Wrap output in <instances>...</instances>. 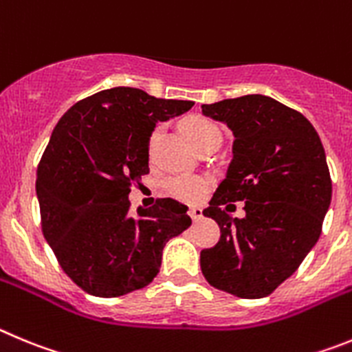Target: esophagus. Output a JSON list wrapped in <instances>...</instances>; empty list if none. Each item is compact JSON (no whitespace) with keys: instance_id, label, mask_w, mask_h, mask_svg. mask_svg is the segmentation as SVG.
Listing matches in <instances>:
<instances>
[{"instance_id":"obj_1","label":"esophagus","mask_w":352,"mask_h":352,"mask_svg":"<svg viewBox=\"0 0 352 352\" xmlns=\"http://www.w3.org/2000/svg\"><path fill=\"white\" fill-rule=\"evenodd\" d=\"M189 215H191V219L196 223V221H199L201 217H204V210L198 207H192V208H189Z\"/></svg>"}]
</instances>
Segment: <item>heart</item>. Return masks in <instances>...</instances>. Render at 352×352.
<instances>
[{
	"instance_id": "b5f03b06",
	"label": "heart",
	"mask_w": 352,
	"mask_h": 352,
	"mask_svg": "<svg viewBox=\"0 0 352 352\" xmlns=\"http://www.w3.org/2000/svg\"><path fill=\"white\" fill-rule=\"evenodd\" d=\"M186 133L189 140L192 142L196 148H204L210 145L212 142L221 140L219 128L205 117H191L186 121ZM161 137V128H156L148 138V154L153 156L154 147ZM208 188V179L205 177H191V175H177L170 177L164 182V189L175 198L184 199V201H196L199 196L204 195L205 189Z\"/></svg>"
}]
</instances>
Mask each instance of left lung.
Instances as JSON below:
<instances>
[{"label":"left lung","instance_id":"8db88e82","mask_svg":"<svg viewBox=\"0 0 352 352\" xmlns=\"http://www.w3.org/2000/svg\"><path fill=\"white\" fill-rule=\"evenodd\" d=\"M201 112L235 137L226 179L204 210L221 239L199 254L201 274L217 289L263 298L296 272L321 235L331 201L324 148L302 113L270 96L223 100ZM230 201H246L242 220L229 215Z\"/></svg>","mask_w":352,"mask_h":352}]
</instances>
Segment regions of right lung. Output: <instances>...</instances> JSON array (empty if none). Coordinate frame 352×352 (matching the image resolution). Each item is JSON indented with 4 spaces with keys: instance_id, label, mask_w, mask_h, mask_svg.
Segmentation results:
<instances>
[{
    "instance_id": "right-lung-1",
    "label": "right lung",
    "mask_w": 352,
    "mask_h": 352,
    "mask_svg": "<svg viewBox=\"0 0 352 352\" xmlns=\"http://www.w3.org/2000/svg\"><path fill=\"white\" fill-rule=\"evenodd\" d=\"M192 105L113 87L75 103L54 128L36 172L42 231L85 293L116 298L145 287L160 272L166 242L191 226L188 207L172 198L133 217L128 195L148 173L156 122Z\"/></svg>"
}]
</instances>
